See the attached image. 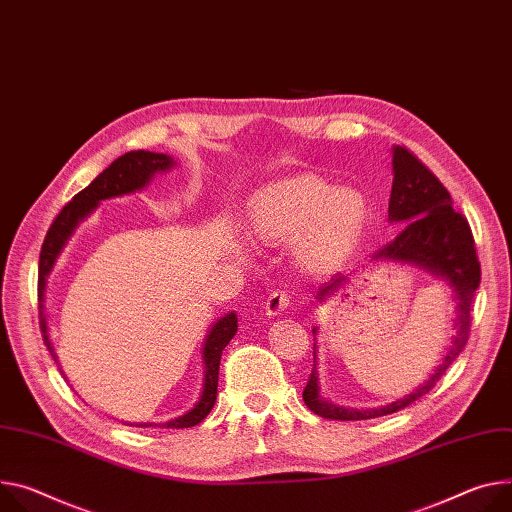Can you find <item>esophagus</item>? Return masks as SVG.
Returning a JSON list of instances; mask_svg holds the SVG:
<instances>
[{
    "label": "esophagus",
    "instance_id": "1",
    "mask_svg": "<svg viewBox=\"0 0 512 512\" xmlns=\"http://www.w3.org/2000/svg\"><path fill=\"white\" fill-rule=\"evenodd\" d=\"M288 304H290L288 292L286 290H277V292L269 294V298L265 302V312H267V316H277V314H282L288 308Z\"/></svg>",
    "mask_w": 512,
    "mask_h": 512
}]
</instances>
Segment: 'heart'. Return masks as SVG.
Masks as SVG:
<instances>
[{
  "label": "heart",
  "mask_w": 512,
  "mask_h": 512,
  "mask_svg": "<svg viewBox=\"0 0 512 512\" xmlns=\"http://www.w3.org/2000/svg\"><path fill=\"white\" fill-rule=\"evenodd\" d=\"M365 218L367 206L359 192L302 177L265 194L253 212V226L273 241L302 237L300 261L308 269H324L353 249Z\"/></svg>",
  "instance_id": "obj_1"
}]
</instances>
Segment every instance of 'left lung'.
Returning <instances> with one entry per match:
<instances>
[{"mask_svg":"<svg viewBox=\"0 0 512 512\" xmlns=\"http://www.w3.org/2000/svg\"><path fill=\"white\" fill-rule=\"evenodd\" d=\"M392 194L388 206V220L402 224L394 241L386 243L378 253L371 255V261H392L402 265H414L425 269L437 280L445 282L453 290L455 318L453 335L449 347L445 349L439 365L431 371V376L418 384L410 394L398 398L380 408H345L320 394V374L316 363L314 343V367L310 380L304 388L306 406L331 421H365V418L386 416L398 412L425 396L447 371V367L457 359L470 337L472 302L480 286V261L476 257L474 237L466 216L453 210V202L443 183L418 161L408 149H392ZM347 284V275L337 273L331 282L318 288L316 300L324 302ZM318 333V327L312 329Z\"/></svg>","mask_w":512,"mask_h":512,"instance_id":"left-lung-1","label":"left lung"}]
</instances>
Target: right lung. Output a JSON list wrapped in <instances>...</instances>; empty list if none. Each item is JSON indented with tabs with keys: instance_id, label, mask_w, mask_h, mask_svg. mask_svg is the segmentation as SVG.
<instances>
[{
	"instance_id": "1",
	"label": "right lung",
	"mask_w": 512,
	"mask_h": 512,
	"mask_svg": "<svg viewBox=\"0 0 512 512\" xmlns=\"http://www.w3.org/2000/svg\"><path fill=\"white\" fill-rule=\"evenodd\" d=\"M177 163L165 155V153H151V151H130L122 157H118L108 169H104L94 181H91L85 190H81L55 218L51 224L49 232H46V239L40 249V261H38V308H40V331L44 337L46 349L51 351L53 359L57 361L59 369V357L53 347L51 335H49V318H46V286H49V275L63 253L67 241L75 232V228L91 214L100 202L126 196L132 192L143 190L145 185L151 183V179L157 173L169 171ZM237 314L228 312L220 316L212 327L206 333V339L202 343V369H204V378H202V392L198 402L181 416L171 418L167 423H159L157 427L165 429H188L198 423H202L212 410L218 394V367H220V357L224 347L230 343V339L237 335ZM61 374L65 376V371L61 369ZM67 380V376H65ZM132 425V423H126ZM136 427H155V423H141Z\"/></svg>"
}]
</instances>
